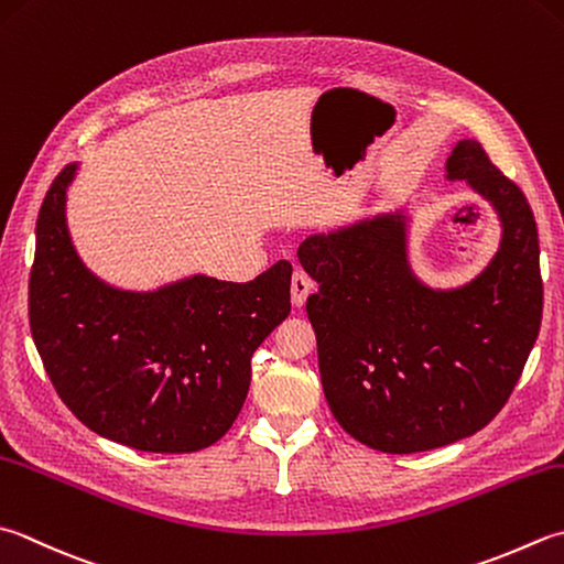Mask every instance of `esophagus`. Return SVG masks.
Here are the masks:
<instances>
[{"label": "esophagus", "mask_w": 564, "mask_h": 564, "mask_svg": "<svg viewBox=\"0 0 564 564\" xmlns=\"http://www.w3.org/2000/svg\"><path fill=\"white\" fill-rule=\"evenodd\" d=\"M315 291V281L305 271H295L291 281V301L295 307H303L307 295Z\"/></svg>", "instance_id": "esophagus-1"}]
</instances>
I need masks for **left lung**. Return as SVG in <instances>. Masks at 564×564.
<instances>
[{
  "label": "left lung",
  "instance_id": "left-lung-1",
  "mask_svg": "<svg viewBox=\"0 0 564 564\" xmlns=\"http://www.w3.org/2000/svg\"><path fill=\"white\" fill-rule=\"evenodd\" d=\"M447 181H465L501 223L499 251L471 281L433 289L408 259V207L311 235L297 261L329 411L391 455L435 449L489 425L540 333L543 279L533 209L479 141L459 139Z\"/></svg>",
  "mask_w": 564,
  "mask_h": 564
}]
</instances>
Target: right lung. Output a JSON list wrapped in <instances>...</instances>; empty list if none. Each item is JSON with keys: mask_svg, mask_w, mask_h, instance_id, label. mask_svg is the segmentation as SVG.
Returning <instances> with one entry per match:
<instances>
[{"mask_svg": "<svg viewBox=\"0 0 564 564\" xmlns=\"http://www.w3.org/2000/svg\"><path fill=\"white\" fill-rule=\"evenodd\" d=\"M55 175L36 223L31 335L77 421L112 443L181 455L217 443L245 405L251 355L291 313L289 261L249 283L193 273L151 291L99 279L77 253Z\"/></svg>", "mask_w": 564, "mask_h": 564, "instance_id": "add662e5", "label": "right lung"}]
</instances>
